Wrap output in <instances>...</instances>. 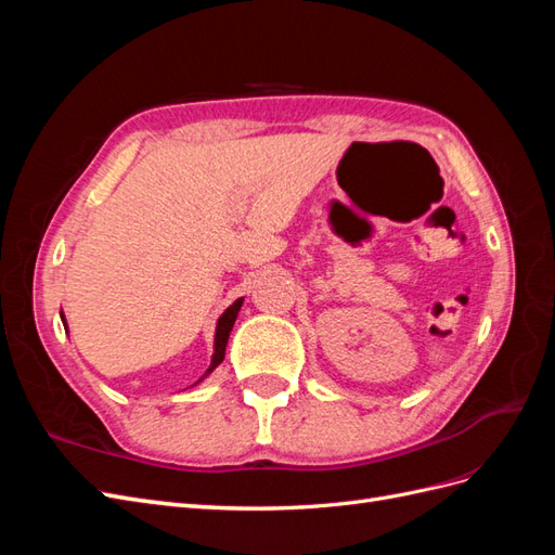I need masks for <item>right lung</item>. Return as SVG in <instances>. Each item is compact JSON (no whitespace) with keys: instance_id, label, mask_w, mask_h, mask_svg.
<instances>
[{"instance_id":"right-lung-1","label":"right lung","mask_w":555,"mask_h":555,"mask_svg":"<svg viewBox=\"0 0 555 555\" xmlns=\"http://www.w3.org/2000/svg\"><path fill=\"white\" fill-rule=\"evenodd\" d=\"M241 306H243V298H238L236 304L229 306V308L224 310V314H222L220 319H217V331H215V354H212V363H210V367H208L204 377H208V375L215 371V367L224 361V351H227L229 333H231V328H233V322H236V317H238ZM204 377H201V379H204ZM201 379H198V382H201Z\"/></svg>"}]
</instances>
